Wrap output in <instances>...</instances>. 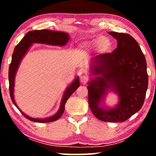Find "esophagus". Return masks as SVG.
I'll return each mask as SVG.
<instances>
[{
	"label": "esophagus",
	"mask_w": 156,
	"mask_h": 156,
	"mask_svg": "<svg viewBox=\"0 0 156 156\" xmlns=\"http://www.w3.org/2000/svg\"><path fill=\"white\" fill-rule=\"evenodd\" d=\"M89 80V77L88 76H87L86 74H82L80 76V81L81 82L83 83V84H86V83L88 82Z\"/></svg>",
	"instance_id": "obj_1"
}]
</instances>
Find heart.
I'll return each instance as SVG.
<instances>
[{
    "mask_svg": "<svg viewBox=\"0 0 156 156\" xmlns=\"http://www.w3.org/2000/svg\"><path fill=\"white\" fill-rule=\"evenodd\" d=\"M97 48L101 53H107L109 52L112 49V42L109 38L105 36H98L86 43L83 44L81 46L80 50L82 51H88Z\"/></svg>",
    "mask_w": 156,
    "mask_h": 156,
    "instance_id": "heart-1",
    "label": "heart"
}]
</instances>
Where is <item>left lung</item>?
Wrapping results in <instances>:
<instances>
[{
    "label": "left lung",
    "mask_w": 156,
    "mask_h": 156,
    "mask_svg": "<svg viewBox=\"0 0 156 156\" xmlns=\"http://www.w3.org/2000/svg\"><path fill=\"white\" fill-rule=\"evenodd\" d=\"M116 38L117 48L112 53L97 55L91 62V72L99 75L89 82V108L99 120L122 122L144 105L148 76L146 58L135 39L127 33L109 32ZM110 88L120 97L116 108L104 110L98 106L105 91Z\"/></svg>",
    "instance_id": "1"
}]
</instances>
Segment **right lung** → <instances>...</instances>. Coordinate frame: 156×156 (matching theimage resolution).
Segmentation results:
<instances>
[{"label":"right lung","instance_id":"1","mask_svg":"<svg viewBox=\"0 0 156 156\" xmlns=\"http://www.w3.org/2000/svg\"><path fill=\"white\" fill-rule=\"evenodd\" d=\"M69 40V35L67 33H62V32H57L52 30H33L30 31L21 40V41L16 46L14 49V52L12 53V60L9 66V71H8V79H9V90L10 96L11 98L12 103L15 106L18 108L17 106L16 102L14 100L13 96V87L15 82V76L18 66L23 57H24L25 53L28 50L30 47L33 43H42L47 44H52V45H59L63 46L67 43ZM80 87V82H79V77H76L75 80L67 87L66 89L65 94L62 99L60 108L56 114L54 116L49 117L47 119H34L31 117L27 116L24 113H22L23 116L27 118L28 120H30L34 122L39 123H48L55 121L60 118L62 115L65 111V106L66 102L69 97L73 94L76 89Z\"/></svg>","mask_w":156,"mask_h":156}]
</instances>
